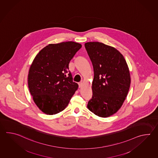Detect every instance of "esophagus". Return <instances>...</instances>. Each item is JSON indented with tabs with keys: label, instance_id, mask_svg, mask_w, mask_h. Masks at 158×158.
<instances>
[{
	"label": "esophagus",
	"instance_id": "34e87169",
	"mask_svg": "<svg viewBox=\"0 0 158 158\" xmlns=\"http://www.w3.org/2000/svg\"><path fill=\"white\" fill-rule=\"evenodd\" d=\"M78 85H79V88H81V87L83 86V83H82V82H80V83H78Z\"/></svg>",
	"mask_w": 158,
	"mask_h": 158
}]
</instances>
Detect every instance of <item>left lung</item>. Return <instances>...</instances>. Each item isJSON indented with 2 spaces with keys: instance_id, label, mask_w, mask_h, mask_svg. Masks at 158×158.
Segmentation results:
<instances>
[{
  "instance_id": "left-lung-1",
  "label": "left lung",
  "mask_w": 158,
  "mask_h": 158,
  "mask_svg": "<svg viewBox=\"0 0 158 158\" xmlns=\"http://www.w3.org/2000/svg\"><path fill=\"white\" fill-rule=\"evenodd\" d=\"M92 62L93 96L87 107L95 115L106 118L121 107L129 91L131 77L123 55L116 49L102 43L85 44Z\"/></svg>"
}]
</instances>
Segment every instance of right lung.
I'll return each mask as SVG.
<instances>
[{"mask_svg":"<svg viewBox=\"0 0 158 158\" xmlns=\"http://www.w3.org/2000/svg\"><path fill=\"white\" fill-rule=\"evenodd\" d=\"M81 47L74 42L50 44L32 62L28 74L29 90L36 106L46 114L64 110L77 90L69 64Z\"/></svg>","mask_w":158,"mask_h":158,"instance_id":"obj_1","label":"right lung"}]
</instances>
